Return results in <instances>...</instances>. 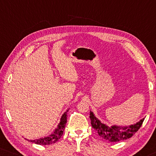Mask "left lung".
I'll return each mask as SVG.
<instances>
[{"instance_id":"8db88e82","label":"left lung","mask_w":156,"mask_h":156,"mask_svg":"<svg viewBox=\"0 0 156 156\" xmlns=\"http://www.w3.org/2000/svg\"><path fill=\"white\" fill-rule=\"evenodd\" d=\"M90 119L91 124L98 135L109 142H119L131 138L138 131L144 121V119H142L136 123L125 126L116 125L108 126L106 123H101L92 112H90Z\"/></svg>"}]
</instances>
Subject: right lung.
I'll list each match as a JSON object with an SVG mask.
<instances>
[{
	"instance_id": "obj_1",
	"label": "right lung",
	"mask_w": 156,
	"mask_h": 156,
	"mask_svg": "<svg viewBox=\"0 0 156 156\" xmlns=\"http://www.w3.org/2000/svg\"><path fill=\"white\" fill-rule=\"evenodd\" d=\"M67 112L64 113L62 116H61L60 121H59V124L57 125V128L54 129L52 133H50V135L48 136H45L44 138H37V139L35 140H28L27 138H25L28 141H30L32 143H34V144H38V145H42V146H45V145H50L52 144H55V142H57V140H59V138H61V136H62L63 131L65 130L66 123H67Z\"/></svg>"
}]
</instances>
